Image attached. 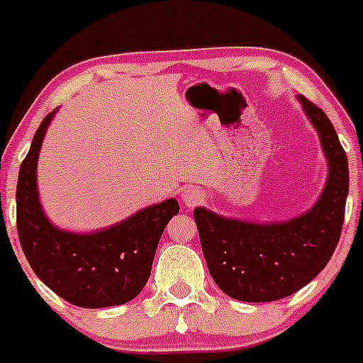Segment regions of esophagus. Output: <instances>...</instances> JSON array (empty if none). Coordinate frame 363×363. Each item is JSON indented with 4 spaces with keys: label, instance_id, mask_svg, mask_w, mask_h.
<instances>
[{
    "label": "esophagus",
    "instance_id": "1",
    "mask_svg": "<svg viewBox=\"0 0 363 363\" xmlns=\"http://www.w3.org/2000/svg\"><path fill=\"white\" fill-rule=\"evenodd\" d=\"M205 200L203 191L196 186H188V188L182 189V202H184L188 207H196Z\"/></svg>",
    "mask_w": 363,
    "mask_h": 363
}]
</instances>
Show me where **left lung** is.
I'll use <instances>...</instances> for the list:
<instances>
[{
  "label": "left lung",
  "mask_w": 363,
  "mask_h": 363,
  "mask_svg": "<svg viewBox=\"0 0 363 363\" xmlns=\"http://www.w3.org/2000/svg\"><path fill=\"white\" fill-rule=\"evenodd\" d=\"M296 98L320 135L328 163L316 203L298 218L276 223L225 218L203 207L193 211L212 279L242 302H272L311 283L332 258L342 230L350 189L346 152L325 112L302 94Z\"/></svg>",
  "instance_id": "obj_1"
}]
</instances>
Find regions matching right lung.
Instances as JSON below:
<instances>
[{"label": "right lung", "mask_w": 363, "mask_h": 363, "mask_svg": "<svg viewBox=\"0 0 363 363\" xmlns=\"http://www.w3.org/2000/svg\"><path fill=\"white\" fill-rule=\"evenodd\" d=\"M52 111L33 137L17 181V233L33 272L67 302L87 309L121 306L142 291L167 223L179 212L175 199L140 208L130 218L91 233L54 226L43 212L36 163Z\"/></svg>", "instance_id": "add662e5"}]
</instances>
